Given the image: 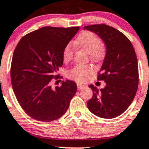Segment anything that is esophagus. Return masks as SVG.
I'll use <instances>...</instances> for the list:
<instances>
[{"mask_svg": "<svg viewBox=\"0 0 149 149\" xmlns=\"http://www.w3.org/2000/svg\"><path fill=\"white\" fill-rule=\"evenodd\" d=\"M77 89H81L83 88L86 87V85L84 84H81V83H77Z\"/></svg>", "mask_w": 149, "mask_h": 149, "instance_id": "esophagus-1", "label": "esophagus"}]
</instances>
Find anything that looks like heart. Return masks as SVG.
<instances>
[{"mask_svg": "<svg viewBox=\"0 0 149 149\" xmlns=\"http://www.w3.org/2000/svg\"><path fill=\"white\" fill-rule=\"evenodd\" d=\"M75 44L79 45L88 53L90 54L91 58L95 61H99L103 58L104 50L101 45V40L98 36L90 31H84L77 38ZM74 45L68 43L64 48L63 54V60L68 62L73 57ZM94 72V69L91 65L77 64L72 68L67 73L69 78L78 82H85Z\"/></svg>", "mask_w": 149, "mask_h": 149, "instance_id": "heart-1", "label": "heart"}]
</instances>
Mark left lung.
<instances>
[{
	"mask_svg": "<svg viewBox=\"0 0 149 149\" xmlns=\"http://www.w3.org/2000/svg\"><path fill=\"white\" fill-rule=\"evenodd\" d=\"M106 45V54L98 76L106 86L98 89L89 85L93 95L87 102L89 110L104 119H113L132 103L139 84V72L134 48L122 33L106 24L85 26Z\"/></svg>",
	"mask_w": 149,
	"mask_h": 149,
	"instance_id": "8db88e82",
	"label": "left lung"
}]
</instances>
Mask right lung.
I'll return each mask as SVG.
<instances>
[{
  "label": "right lung",
  "mask_w": 149,
  "mask_h": 149,
  "mask_svg": "<svg viewBox=\"0 0 149 149\" xmlns=\"http://www.w3.org/2000/svg\"><path fill=\"white\" fill-rule=\"evenodd\" d=\"M76 27H44L21 39L12 60V86L26 113L40 122H51L65 113L77 91L66 80L51 87L52 79L62 67L64 48L79 30Z\"/></svg>",
  "instance_id": "add662e5"
}]
</instances>
